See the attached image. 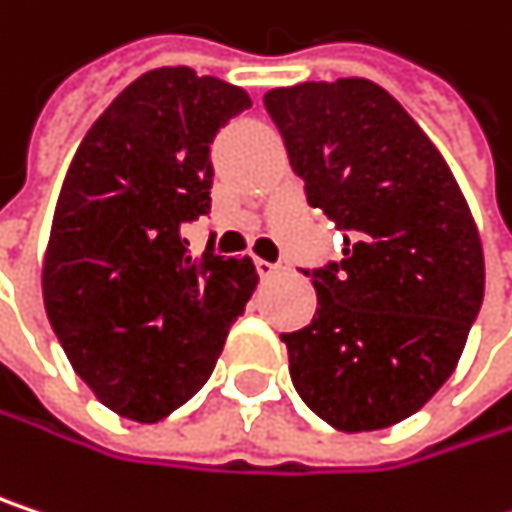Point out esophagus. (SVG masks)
I'll list each match as a JSON object with an SVG mask.
<instances>
[{
    "label": "esophagus",
    "mask_w": 512,
    "mask_h": 512,
    "mask_svg": "<svg viewBox=\"0 0 512 512\" xmlns=\"http://www.w3.org/2000/svg\"><path fill=\"white\" fill-rule=\"evenodd\" d=\"M255 266L260 278H269V275H275L278 269H284V263H281V260H278V263H272V260H263V257H255Z\"/></svg>",
    "instance_id": "34e87169"
}]
</instances>
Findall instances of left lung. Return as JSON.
Listing matches in <instances>:
<instances>
[{
	"mask_svg": "<svg viewBox=\"0 0 512 512\" xmlns=\"http://www.w3.org/2000/svg\"><path fill=\"white\" fill-rule=\"evenodd\" d=\"M310 208L343 257L304 269L319 307L281 334L302 401L337 431L413 416L454 372L484 302V252L437 146L366 81H304L263 96Z\"/></svg>",
	"mask_w": 512,
	"mask_h": 512,
	"instance_id": "left-lung-1",
	"label": "left lung"
}]
</instances>
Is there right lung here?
Instances as JSON below:
<instances>
[{"label": "right lung", "instance_id": "obj_1", "mask_svg": "<svg viewBox=\"0 0 512 512\" xmlns=\"http://www.w3.org/2000/svg\"><path fill=\"white\" fill-rule=\"evenodd\" d=\"M252 108L243 87L161 67L131 81L84 134L43 260V302L78 378L137 422L205 387L257 287L249 257L190 255L210 213V143Z\"/></svg>", "mask_w": 512, "mask_h": 512}]
</instances>
